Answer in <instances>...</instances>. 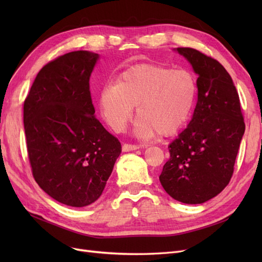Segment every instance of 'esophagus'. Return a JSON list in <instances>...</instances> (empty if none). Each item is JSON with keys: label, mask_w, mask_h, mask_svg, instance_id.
Listing matches in <instances>:
<instances>
[{"label": "esophagus", "mask_w": 262, "mask_h": 262, "mask_svg": "<svg viewBox=\"0 0 262 262\" xmlns=\"http://www.w3.org/2000/svg\"><path fill=\"white\" fill-rule=\"evenodd\" d=\"M140 148V145L138 144H129V143H124L122 145V150L123 152H130V150H134Z\"/></svg>", "instance_id": "esophagus-1"}]
</instances>
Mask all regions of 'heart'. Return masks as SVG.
Segmentation results:
<instances>
[{"label":"heart","mask_w":262,"mask_h":262,"mask_svg":"<svg viewBox=\"0 0 262 262\" xmlns=\"http://www.w3.org/2000/svg\"><path fill=\"white\" fill-rule=\"evenodd\" d=\"M196 81L188 70L142 63L125 70L115 86L100 95V110L115 131L130 121L137 106V134L149 139L176 134L192 112Z\"/></svg>","instance_id":"1"}]
</instances>
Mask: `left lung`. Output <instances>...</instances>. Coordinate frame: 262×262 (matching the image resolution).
<instances>
[{
  "instance_id": "1",
  "label": "left lung",
  "mask_w": 262,
  "mask_h": 262,
  "mask_svg": "<svg viewBox=\"0 0 262 262\" xmlns=\"http://www.w3.org/2000/svg\"><path fill=\"white\" fill-rule=\"evenodd\" d=\"M177 51L199 75L198 101L191 121L168 146L160 181L175 200L198 204L231 181L245 122L238 93L224 67L193 48Z\"/></svg>"
}]
</instances>
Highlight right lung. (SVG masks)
Returning a JSON list of instances; mask_svg holds the SVG:
<instances>
[{
	"mask_svg": "<svg viewBox=\"0 0 262 262\" xmlns=\"http://www.w3.org/2000/svg\"><path fill=\"white\" fill-rule=\"evenodd\" d=\"M98 54L69 52L39 71L24 101L31 172L46 193L82 208L101 195L121 153L98 119L90 91Z\"/></svg>",
	"mask_w": 262,
	"mask_h": 262,
	"instance_id": "obj_1",
	"label": "right lung"
}]
</instances>
